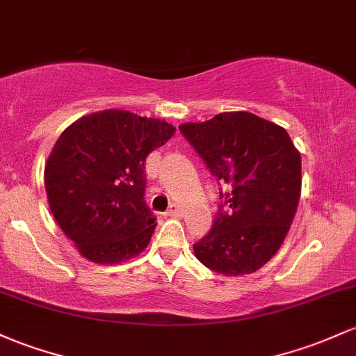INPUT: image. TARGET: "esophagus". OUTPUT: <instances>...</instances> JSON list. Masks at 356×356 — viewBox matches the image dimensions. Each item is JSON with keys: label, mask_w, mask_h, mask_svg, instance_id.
<instances>
[{"label": "esophagus", "mask_w": 356, "mask_h": 356, "mask_svg": "<svg viewBox=\"0 0 356 356\" xmlns=\"http://www.w3.org/2000/svg\"><path fill=\"white\" fill-rule=\"evenodd\" d=\"M167 214H169V216H172V218H179L182 214L181 206L175 204V202H172V204L169 206V211H167Z\"/></svg>", "instance_id": "esophagus-1"}]
</instances>
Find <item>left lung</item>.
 <instances>
[{"mask_svg":"<svg viewBox=\"0 0 356 356\" xmlns=\"http://www.w3.org/2000/svg\"><path fill=\"white\" fill-rule=\"evenodd\" d=\"M181 134L232 189L194 255L226 277L257 272L279 252L300 197V154L279 124L248 111L182 123Z\"/></svg>","mask_w":356,"mask_h":356,"instance_id":"8db88e82","label":"left lung"}]
</instances>
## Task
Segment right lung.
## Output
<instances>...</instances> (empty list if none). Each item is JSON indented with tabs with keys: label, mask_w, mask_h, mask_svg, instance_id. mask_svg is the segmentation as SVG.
<instances>
[{
	"label": "right lung",
	"mask_w": 356,
	"mask_h": 356,
	"mask_svg": "<svg viewBox=\"0 0 356 356\" xmlns=\"http://www.w3.org/2000/svg\"><path fill=\"white\" fill-rule=\"evenodd\" d=\"M175 134L170 123L103 109L69 124L45 162V191L57 225L92 264L140 255L157 226L143 201L145 159Z\"/></svg>",
	"instance_id": "obj_1"
}]
</instances>
